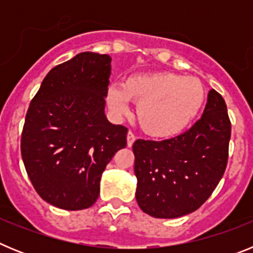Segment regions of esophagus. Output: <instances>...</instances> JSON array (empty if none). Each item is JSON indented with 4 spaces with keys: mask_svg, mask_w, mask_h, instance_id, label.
<instances>
[{
    "mask_svg": "<svg viewBox=\"0 0 253 253\" xmlns=\"http://www.w3.org/2000/svg\"><path fill=\"white\" fill-rule=\"evenodd\" d=\"M135 142V135H134L133 131H129L128 135H126V143H128V147H131Z\"/></svg>",
    "mask_w": 253,
    "mask_h": 253,
    "instance_id": "obj_1",
    "label": "esophagus"
}]
</instances>
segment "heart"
I'll return each instance as SVG.
<instances>
[{"label": "heart", "mask_w": 253, "mask_h": 253, "mask_svg": "<svg viewBox=\"0 0 253 253\" xmlns=\"http://www.w3.org/2000/svg\"><path fill=\"white\" fill-rule=\"evenodd\" d=\"M204 84L196 77L154 72L126 78L114 84L107 102L114 113L128 114L129 101L137 104V119L146 134L154 138L178 135L195 120L205 102Z\"/></svg>", "instance_id": "obj_1"}]
</instances>
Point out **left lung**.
I'll list each match as a JSON object with an SVG mask.
<instances>
[{
  "instance_id": "1",
  "label": "left lung",
  "mask_w": 253,
  "mask_h": 253,
  "mask_svg": "<svg viewBox=\"0 0 253 253\" xmlns=\"http://www.w3.org/2000/svg\"><path fill=\"white\" fill-rule=\"evenodd\" d=\"M231 120L224 99L210 90L202 118L169 139L133 144L137 203L154 218H178L207 202L228 162Z\"/></svg>"
}]
</instances>
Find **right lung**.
I'll return each mask as SVG.
<instances>
[{
  "mask_svg": "<svg viewBox=\"0 0 253 253\" xmlns=\"http://www.w3.org/2000/svg\"><path fill=\"white\" fill-rule=\"evenodd\" d=\"M111 58L84 51L58 64L33 97L21 156L37 193L49 204L81 210L95 204L106 165L126 146L128 128L104 113Z\"/></svg>",
  "mask_w": 253,
  "mask_h": 253,
  "instance_id": "add662e5",
  "label": "right lung"
}]
</instances>
